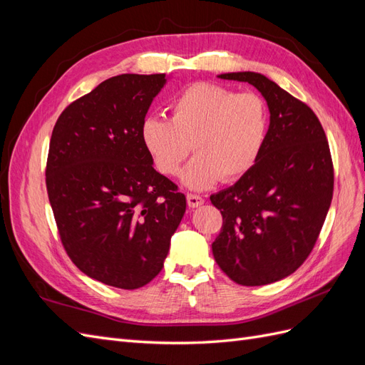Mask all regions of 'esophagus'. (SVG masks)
<instances>
[{"label":"esophagus","instance_id":"1","mask_svg":"<svg viewBox=\"0 0 365 365\" xmlns=\"http://www.w3.org/2000/svg\"><path fill=\"white\" fill-rule=\"evenodd\" d=\"M187 204H189V207H192V208L200 207V205L204 204V197L201 195L187 193Z\"/></svg>","mask_w":365,"mask_h":365}]
</instances>
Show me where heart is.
I'll list each match as a JSON object with an SVG mask.
<instances>
[{"label":"heart","mask_w":365,"mask_h":365,"mask_svg":"<svg viewBox=\"0 0 365 365\" xmlns=\"http://www.w3.org/2000/svg\"><path fill=\"white\" fill-rule=\"evenodd\" d=\"M269 130V109L256 93L197 82L173 98L170 120L149 115L141 140L158 172L173 176L193 149L181 181L204 190L220 178L233 181L256 165Z\"/></svg>","instance_id":"obj_1"}]
</instances>
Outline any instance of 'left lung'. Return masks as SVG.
Instances as JSON below:
<instances>
[{"mask_svg": "<svg viewBox=\"0 0 365 365\" xmlns=\"http://www.w3.org/2000/svg\"><path fill=\"white\" fill-rule=\"evenodd\" d=\"M219 77L256 86L271 117L256 165L210 196L222 215L213 256L237 284H269L300 268L315 247L332 202V155L322 123L304 102L259 73Z\"/></svg>", "mask_w": 365, "mask_h": 365, "instance_id": "obj_1", "label": "left lung"}]
</instances>
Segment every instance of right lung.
<instances>
[{
	"instance_id": "right-lung-1",
	"label": "right lung",
	"mask_w": 365,
	"mask_h": 365,
	"mask_svg": "<svg viewBox=\"0 0 365 365\" xmlns=\"http://www.w3.org/2000/svg\"><path fill=\"white\" fill-rule=\"evenodd\" d=\"M165 74H120L63 109L46 184L61 242L88 277L120 289L155 279L185 213L178 185L153 169L141 123Z\"/></svg>"
}]
</instances>
